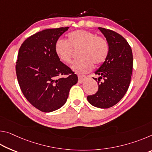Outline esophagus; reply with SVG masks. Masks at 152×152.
I'll list each match as a JSON object with an SVG mask.
<instances>
[{
  "label": "esophagus",
  "instance_id": "34e87169",
  "mask_svg": "<svg viewBox=\"0 0 152 152\" xmlns=\"http://www.w3.org/2000/svg\"><path fill=\"white\" fill-rule=\"evenodd\" d=\"M86 79H87V78L85 76L78 75V82L79 83H83V82L85 81Z\"/></svg>",
  "mask_w": 152,
  "mask_h": 152
}]
</instances>
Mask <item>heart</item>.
Segmentation results:
<instances>
[{
  "label": "heart",
  "mask_w": 152,
  "mask_h": 152,
  "mask_svg": "<svg viewBox=\"0 0 152 152\" xmlns=\"http://www.w3.org/2000/svg\"><path fill=\"white\" fill-rule=\"evenodd\" d=\"M55 53L59 60L64 63L72 61L73 50H80V58L72 65L76 73H88L96 66L104 62L109 52V46L103 38L86 30H78L68 35L66 41L58 39L55 43Z\"/></svg>",
  "instance_id": "b5f03b06"
}]
</instances>
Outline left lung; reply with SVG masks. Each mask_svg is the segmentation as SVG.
Returning a JSON list of instances; mask_svg holds the SVG:
<instances>
[{
	"instance_id": "left-lung-1",
	"label": "left lung",
	"mask_w": 152,
	"mask_h": 152,
	"mask_svg": "<svg viewBox=\"0 0 152 152\" xmlns=\"http://www.w3.org/2000/svg\"><path fill=\"white\" fill-rule=\"evenodd\" d=\"M99 29L106 38L109 52L104 63L94 72L99 76L93 78L99 90L87 96V100L94 107L107 109L119 102L127 91L132 75L133 53L123 36L104 28Z\"/></svg>"
}]
</instances>
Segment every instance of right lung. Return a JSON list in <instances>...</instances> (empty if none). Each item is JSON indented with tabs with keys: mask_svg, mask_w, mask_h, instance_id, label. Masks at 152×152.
I'll return each mask as SVG.
<instances>
[{
	"mask_svg": "<svg viewBox=\"0 0 152 152\" xmlns=\"http://www.w3.org/2000/svg\"><path fill=\"white\" fill-rule=\"evenodd\" d=\"M69 29L43 30L30 36L18 53L16 74L20 90L36 109L50 113L66 103L71 87L78 76L59 60L55 43Z\"/></svg>",
	"mask_w": 152,
	"mask_h": 152,
	"instance_id": "right-lung-1",
	"label": "right lung"
}]
</instances>
